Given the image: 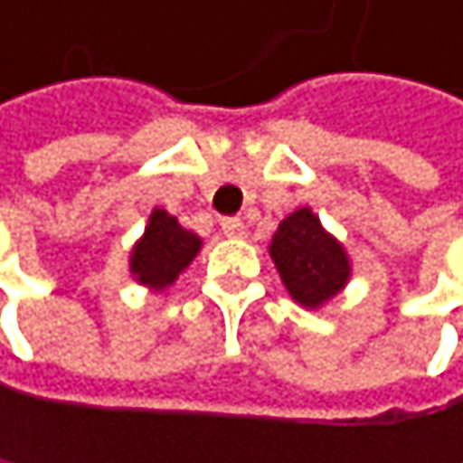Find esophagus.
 Returning a JSON list of instances; mask_svg holds the SVG:
<instances>
[{"mask_svg":"<svg viewBox=\"0 0 463 463\" xmlns=\"http://www.w3.org/2000/svg\"><path fill=\"white\" fill-rule=\"evenodd\" d=\"M222 230H224V236H230V239H244L247 236V227H244V222L239 216L222 219Z\"/></svg>","mask_w":463,"mask_h":463,"instance_id":"1","label":"esophagus"}]
</instances>
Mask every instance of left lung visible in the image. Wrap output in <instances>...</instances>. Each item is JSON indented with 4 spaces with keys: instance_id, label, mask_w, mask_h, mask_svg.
Here are the masks:
<instances>
[{
    "instance_id": "1",
    "label": "left lung",
    "mask_w": 463,
    "mask_h": 463,
    "mask_svg": "<svg viewBox=\"0 0 463 463\" xmlns=\"http://www.w3.org/2000/svg\"><path fill=\"white\" fill-rule=\"evenodd\" d=\"M269 255L293 302L310 310L335 299L351 277V260L343 244L326 233L310 208H296L279 222Z\"/></svg>"
}]
</instances>
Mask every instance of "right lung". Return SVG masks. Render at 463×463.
Here are the masks:
<instances>
[{"label":"right lung","instance_id":"right-lung-1","mask_svg":"<svg viewBox=\"0 0 463 463\" xmlns=\"http://www.w3.org/2000/svg\"><path fill=\"white\" fill-rule=\"evenodd\" d=\"M200 247L203 241L197 233L181 227V222L164 208H153L145 236L131 250V277L153 290L170 288L178 274L197 258Z\"/></svg>","mask_w":463,"mask_h":463}]
</instances>
